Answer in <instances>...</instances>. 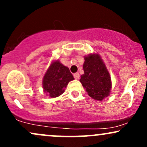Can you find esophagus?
Here are the masks:
<instances>
[{"mask_svg": "<svg viewBox=\"0 0 147 147\" xmlns=\"http://www.w3.org/2000/svg\"><path fill=\"white\" fill-rule=\"evenodd\" d=\"M74 77H75V79H79V74L78 72H76V73L74 74Z\"/></svg>", "mask_w": 147, "mask_h": 147, "instance_id": "esophagus-1", "label": "esophagus"}]
</instances>
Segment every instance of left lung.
Returning a JSON list of instances; mask_svg holds the SVG:
<instances>
[{
    "label": "left lung",
    "instance_id": "1",
    "mask_svg": "<svg viewBox=\"0 0 147 147\" xmlns=\"http://www.w3.org/2000/svg\"><path fill=\"white\" fill-rule=\"evenodd\" d=\"M80 82L92 99L102 101L108 97L111 89V79L101 57L97 54L85 57Z\"/></svg>",
    "mask_w": 147,
    "mask_h": 147
}]
</instances>
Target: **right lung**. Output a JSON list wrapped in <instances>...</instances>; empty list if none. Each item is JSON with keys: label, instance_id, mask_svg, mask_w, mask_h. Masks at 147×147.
<instances>
[{"label": "right lung", "instance_id": "right-lung-1", "mask_svg": "<svg viewBox=\"0 0 147 147\" xmlns=\"http://www.w3.org/2000/svg\"><path fill=\"white\" fill-rule=\"evenodd\" d=\"M74 77L68 68L58 61L53 62L43 77V90L50 97H57L64 92L69 82Z\"/></svg>", "mask_w": 147, "mask_h": 147}]
</instances>
